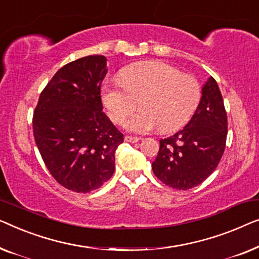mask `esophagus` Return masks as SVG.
Masks as SVG:
<instances>
[{
  "label": "esophagus",
  "mask_w": 259,
  "mask_h": 259,
  "mask_svg": "<svg viewBox=\"0 0 259 259\" xmlns=\"http://www.w3.org/2000/svg\"><path fill=\"white\" fill-rule=\"evenodd\" d=\"M124 141L128 142V143H137V142L140 141V138H138V137H133V136H125L124 137Z\"/></svg>",
  "instance_id": "1"
}]
</instances>
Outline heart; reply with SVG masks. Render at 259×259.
I'll return each mask as SVG.
<instances>
[{"instance_id":"obj_1","label":"heart","mask_w":259,"mask_h":259,"mask_svg":"<svg viewBox=\"0 0 259 259\" xmlns=\"http://www.w3.org/2000/svg\"><path fill=\"white\" fill-rule=\"evenodd\" d=\"M119 77L121 81L104 83L102 98L115 123L124 121L140 101L142 110L125 122V128L136 134L158 126L162 133L180 129L194 115L202 97L197 79L162 61L131 64Z\"/></svg>"}]
</instances>
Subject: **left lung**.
<instances>
[{
    "instance_id": "obj_1",
    "label": "left lung",
    "mask_w": 259,
    "mask_h": 259,
    "mask_svg": "<svg viewBox=\"0 0 259 259\" xmlns=\"http://www.w3.org/2000/svg\"><path fill=\"white\" fill-rule=\"evenodd\" d=\"M228 117L223 97L213 77L202 87L194 116L183 129L159 141L152 171L170 188L188 190L205 181L223 156Z\"/></svg>"
}]
</instances>
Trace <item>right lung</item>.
Returning a JSON list of instances; mask_svg holds the SVG:
<instances>
[{
  "label": "right lung",
  "instance_id": "right-lung-1",
  "mask_svg": "<svg viewBox=\"0 0 259 259\" xmlns=\"http://www.w3.org/2000/svg\"><path fill=\"white\" fill-rule=\"evenodd\" d=\"M107 58H78L58 70L39 95L32 117L36 145L62 187L87 194L115 171V152L123 134L103 111L102 81Z\"/></svg>",
  "mask_w": 259,
  "mask_h": 259
}]
</instances>
